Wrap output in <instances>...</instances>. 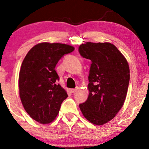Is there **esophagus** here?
Returning <instances> with one entry per match:
<instances>
[{"label":"esophagus","mask_w":149,"mask_h":149,"mask_svg":"<svg viewBox=\"0 0 149 149\" xmlns=\"http://www.w3.org/2000/svg\"><path fill=\"white\" fill-rule=\"evenodd\" d=\"M77 89H78V88H76V89H71V92H72V93H76V92H77Z\"/></svg>","instance_id":"esophagus-1"}]
</instances>
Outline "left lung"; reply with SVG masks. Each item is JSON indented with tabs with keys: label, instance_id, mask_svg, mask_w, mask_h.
<instances>
[{
	"label": "left lung",
	"instance_id": "left-lung-1",
	"mask_svg": "<svg viewBox=\"0 0 149 149\" xmlns=\"http://www.w3.org/2000/svg\"><path fill=\"white\" fill-rule=\"evenodd\" d=\"M78 51L92 62L89 94L79 107L88 121L101 125L113 119L123 106L130 81L128 63L111 43L86 42L79 46Z\"/></svg>",
	"mask_w": 149,
	"mask_h": 149
}]
</instances>
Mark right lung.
Returning a JSON list of instances; mask_svg holds the SVG:
<instances>
[{
	"label": "right lung",
	"mask_w": 149,
	"mask_h": 149,
	"mask_svg": "<svg viewBox=\"0 0 149 149\" xmlns=\"http://www.w3.org/2000/svg\"><path fill=\"white\" fill-rule=\"evenodd\" d=\"M74 47L61 43L42 42L29 51L19 72L18 88L24 108L30 116L42 124L50 123L59 113L61 104L68 97L56 84L55 67Z\"/></svg>",
	"instance_id": "1"
}]
</instances>
